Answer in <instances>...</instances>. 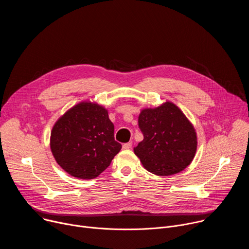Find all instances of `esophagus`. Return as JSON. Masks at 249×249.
Here are the masks:
<instances>
[{
	"mask_svg": "<svg viewBox=\"0 0 249 249\" xmlns=\"http://www.w3.org/2000/svg\"><path fill=\"white\" fill-rule=\"evenodd\" d=\"M131 147H132V143H126V144H124V145L122 146V148H123L124 150H129V149H131Z\"/></svg>",
	"mask_w": 249,
	"mask_h": 249,
	"instance_id": "1",
	"label": "esophagus"
}]
</instances>
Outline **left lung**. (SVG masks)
Returning <instances> with one entry per match:
<instances>
[{"label": "left lung", "mask_w": 249, "mask_h": 249, "mask_svg": "<svg viewBox=\"0 0 249 249\" xmlns=\"http://www.w3.org/2000/svg\"><path fill=\"white\" fill-rule=\"evenodd\" d=\"M144 140L134 148L143 166L159 176L185 169L197 150L194 126L178 106L165 101L155 108H144L139 115Z\"/></svg>", "instance_id": "1"}]
</instances>
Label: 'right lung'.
Returning a JSON list of instances; mask_svg holds the SVG:
<instances>
[{
	"mask_svg": "<svg viewBox=\"0 0 249 249\" xmlns=\"http://www.w3.org/2000/svg\"><path fill=\"white\" fill-rule=\"evenodd\" d=\"M122 146L114 140V125L102 105L81 101L54 124L50 149L70 175L93 179L107 168Z\"/></svg>",
	"mask_w": 249,
	"mask_h": 249,
	"instance_id": "1",
	"label": "right lung"
}]
</instances>
